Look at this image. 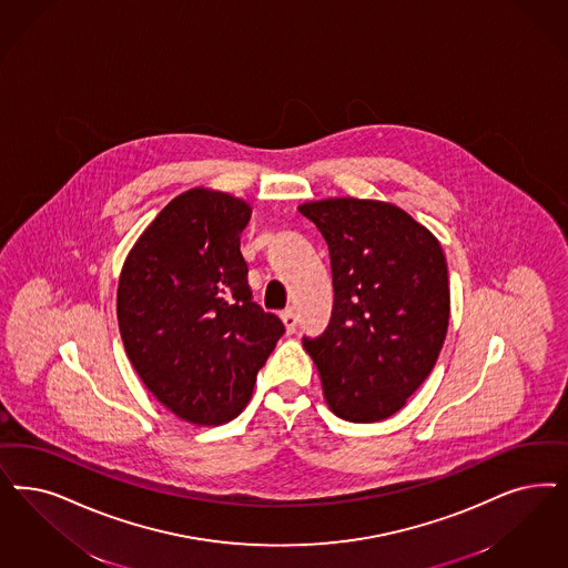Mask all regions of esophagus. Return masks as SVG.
I'll return each instance as SVG.
<instances>
[{
	"label": "esophagus",
	"instance_id": "34e87169",
	"mask_svg": "<svg viewBox=\"0 0 568 568\" xmlns=\"http://www.w3.org/2000/svg\"><path fill=\"white\" fill-rule=\"evenodd\" d=\"M281 321H283V325H285L287 333L295 332V327H297V316H295L292 308H287V311H283V313H281Z\"/></svg>",
	"mask_w": 568,
	"mask_h": 568
}]
</instances>
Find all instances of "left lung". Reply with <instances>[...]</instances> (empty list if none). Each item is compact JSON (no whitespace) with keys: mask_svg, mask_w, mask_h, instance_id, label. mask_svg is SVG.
I'll list each match as a JSON object with an SVG mask.
<instances>
[{"mask_svg":"<svg viewBox=\"0 0 568 568\" xmlns=\"http://www.w3.org/2000/svg\"><path fill=\"white\" fill-rule=\"evenodd\" d=\"M332 255L327 329L302 344L337 417L373 424L407 405L447 337L450 294L438 239L398 205L332 196L302 203Z\"/></svg>","mask_w":568,"mask_h":568,"instance_id":"obj_1","label":"left lung"}]
</instances>
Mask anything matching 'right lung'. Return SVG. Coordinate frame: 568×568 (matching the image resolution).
<instances>
[{"label":"right lung","instance_id":"1","mask_svg":"<svg viewBox=\"0 0 568 568\" xmlns=\"http://www.w3.org/2000/svg\"><path fill=\"white\" fill-rule=\"evenodd\" d=\"M250 217L239 196L191 189L138 236L119 274L130 363L161 405L196 426L226 424L245 409L285 332L252 302L241 255Z\"/></svg>","mask_w":568,"mask_h":568}]
</instances>
